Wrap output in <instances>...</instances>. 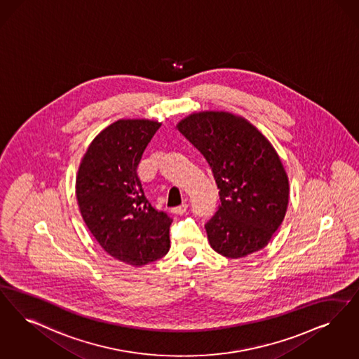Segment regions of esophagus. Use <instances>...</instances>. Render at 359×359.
Masks as SVG:
<instances>
[{"label":"esophagus","mask_w":359,"mask_h":359,"mask_svg":"<svg viewBox=\"0 0 359 359\" xmlns=\"http://www.w3.org/2000/svg\"><path fill=\"white\" fill-rule=\"evenodd\" d=\"M187 207H188V205H187L186 203H182L180 205H176V207H173L171 211H172L173 214L182 215V214H184V212H186Z\"/></svg>","instance_id":"esophagus-1"}]
</instances>
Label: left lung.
I'll return each instance as SVG.
<instances>
[{"mask_svg":"<svg viewBox=\"0 0 359 359\" xmlns=\"http://www.w3.org/2000/svg\"><path fill=\"white\" fill-rule=\"evenodd\" d=\"M208 161L220 205L205 223L211 247L226 258L262 250L280 226L288 179L273 145L254 126L227 112H201L177 124Z\"/></svg>","mask_w":359,"mask_h":359,"instance_id":"8db88e82","label":"left lung"}]
</instances>
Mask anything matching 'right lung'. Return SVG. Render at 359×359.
Instances as JSON below:
<instances>
[{
	"label": "right lung",
	"mask_w": 359,
	"mask_h": 359,
	"mask_svg": "<svg viewBox=\"0 0 359 359\" xmlns=\"http://www.w3.org/2000/svg\"><path fill=\"white\" fill-rule=\"evenodd\" d=\"M151 120H118L89 145L76 180L86 227L104 251L130 266L163 258L170 250L172 217L152 207L137 167L160 128Z\"/></svg>",
	"instance_id": "add662e5"
}]
</instances>
